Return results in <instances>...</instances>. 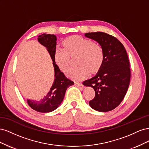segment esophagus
<instances>
[{"mask_svg": "<svg viewBox=\"0 0 149 149\" xmlns=\"http://www.w3.org/2000/svg\"><path fill=\"white\" fill-rule=\"evenodd\" d=\"M74 84L76 85V86H82V83H81L77 82V81H76V82L74 83Z\"/></svg>", "mask_w": 149, "mask_h": 149, "instance_id": "1", "label": "esophagus"}]
</instances>
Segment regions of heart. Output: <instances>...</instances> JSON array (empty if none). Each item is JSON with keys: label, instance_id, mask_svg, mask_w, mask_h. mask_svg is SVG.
Wrapping results in <instances>:
<instances>
[{"label": "heart", "instance_id": "1", "mask_svg": "<svg viewBox=\"0 0 149 149\" xmlns=\"http://www.w3.org/2000/svg\"><path fill=\"white\" fill-rule=\"evenodd\" d=\"M65 48L56 47L54 59L56 65L65 71L69 65L70 56L78 54L76 63L79 65L69 68L66 74L75 80H81L89 73L100 68L104 60V52L101 45L79 35L67 38L63 42Z\"/></svg>", "mask_w": 149, "mask_h": 149}]
</instances>
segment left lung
Returning <instances> with one entry per match:
<instances>
[{
	"instance_id": "8db88e82",
	"label": "left lung",
	"mask_w": 149,
	"mask_h": 149,
	"mask_svg": "<svg viewBox=\"0 0 149 149\" xmlns=\"http://www.w3.org/2000/svg\"><path fill=\"white\" fill-rule=\"evenodd\" d=\"M84 35L97 41L104 52L100 71L93 78L83 83L95 91V96L89 104L100 112L111 111L123 101L129 86L130 68L127 52L119 40L109 34L97 31Z\"/></svg>"
}]
</instances>
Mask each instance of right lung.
<instances>
[{"instance_id": "1", "label": "right lung", "mask_w": 149, "mask_h": 149, "mask_svg": "<svg viewBox=\"0 0 149 149\" xmlns=\"http://www.w3.org/2000/svg\"><path fill=\"white\" fill-rule=\"evenodd\" d=\"M38 42L47 48L55 70V80L47 95L40 101L27 100L28 104L31 109L40 112H49L56 109L60 105L65 97L67 88L74 84L73 81L67 78L55 63L54 53L56 49V37L55 35L43 33L38 36Z\"/></svg>"}]
</instances>
